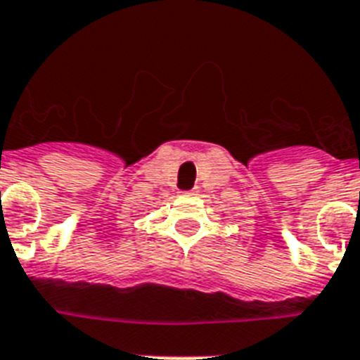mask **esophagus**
Listing matches in <instances>:
<instances>
[{
  "label": "esophagus",
  "mask_w": 360,
  "mask_h": 360,
  "mask_svg": "<svg viewBox=\"0 0 360 360\" xmlns=\"http://www.w3.org/2000/svg\"><path fill=\"white\" fill-rule=\"evenodd\" d=\"M198 186H194V188H190V190H185V192H181V194H185V195H195L198 194Z\"/></svg>",
  "instance_id": "obj_1"
}]
</instances>
